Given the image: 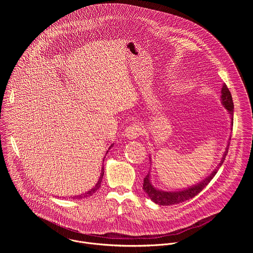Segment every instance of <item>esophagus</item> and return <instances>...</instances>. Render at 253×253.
Masks as SVG:
<instances>
[{
    "instance_id": "34e87169",
    "label": "esophagus",
    "mask_w": 253,
    "mask_h": 253,
    "mask_svg": "<svg viewBox=\"0 0 253 253\" xmlns=\"http://www.w3.org/2000/svg\"><path fill=\"white\" fill-rule=\"evenodd\" d=\"M143 132V128L141 126L137 125V124H133L128 126L126 128L125 134L128 139H135L137 137H139Z\"/></svg>"
}]
</instances>
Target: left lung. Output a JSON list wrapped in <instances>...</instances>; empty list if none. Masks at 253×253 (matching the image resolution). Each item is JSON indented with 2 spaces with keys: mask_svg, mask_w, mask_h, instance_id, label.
<instances>
[{
  "mask_svg": "<svg viewBox=\"0 0 253 253\" xmlns=\"http://www.w3.org/2000/svg\"><path fill=\"white\" fill-rule=\"evenodd\" d=\"M221 102L223 104V106L225 109L228 110L229 114L231 115V129H233V114H234V103H233V99H232V95L231 92L229 90V88L227 87V85L224 84L222 88H221ZM231 140V136L229 138V141ZM228 141V145L225 149V152L223 154V157L220 161V164L217 166L216 169L204 180L192 187L179 190V191H174V192H169V191H163V190H159L156 187H154L150 181V172L145 176L144 182H143V190L145 193L148 195V197L157 205L160 206H171V205H177L183 203L187 200H190L192 198H194L195 196H197L204 188H206V186L211 181V179L215 176V174L218 171V169L222 166L223 162L225 161V158L228 154V149H229V145L230 142ZM151 161V159H150Z\"/></svg>",
  "mask_w": 253,
  "mask_h": 253,
  "instance_id": "8db88e82",
  "label": "left lung"
}]
</instances>
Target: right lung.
I'll return each mask as SVG.
<instances>
[{
	"label": "right lung",
	"mask_w": 253,
	"mask_h": 253,
	"mask_svg": "<svg viewBox=\"0 0 253 253\" xmlns=\"http://www.w3.org/2000/svg\"><path fill=\"white\" fill-rule=\"evenodd\" d=\"M113 144L111 145L110 147H109V150L113 147ZM104 161V160H103ZM103 174H104V167H102V169H101V173H100V177H99V179L97 181V183L95 184V186L92 188V189H90L89 191H87V192H85L84 194H83V195H80V196H76V197H72L73 199L75 198H78V199H82V198H85V197H89V196H91L93 193H95L100 187H101V181H102V178H103Z\"/></svg>",
	"instance_id": "obj_1"
}]
</instances>
